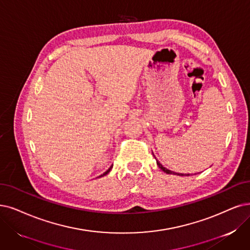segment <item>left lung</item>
<instances>
[{"label":"left lung","mask_w":250,"mask_h":250,"mask_svg":"<svg viewBox=\"0 0 250 250\" xmlns=\"http://www.w3.org/2000/svg\"><path fill=\"white\" fill-rule=\"evenodd\" d=\"M155 159H156V157H155ZM156 161H157V165L159 166V168L161 169V170H163L165 173H167V174H173V175H179V176H185V175H188V174H184V173H177V172H174V171L169 170V169H167L166 167H163V165H162L161 163H160L157 159H156Z\"/></svg>","instance_id":"8db88e82"}]
</instances>
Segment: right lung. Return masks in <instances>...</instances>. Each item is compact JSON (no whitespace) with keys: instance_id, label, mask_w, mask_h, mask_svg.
<instances>
[{"instance_id":"right-lung-1","label":"right lung","mask_w":250,"mask_h":250,"mask_svg":"<svg viewBox=\"0 0 250 250\" xmlns=\"http://www.w3.org/2000/svg\"><path fill=\"white\" fill-rule=\"evenodd\" d=\"M112 168H113V166H111V167H109V168H108V169H107V170H106V171H105V172H104V173H103V174H102V175H101V176H104V175H106V174H107V173H108V172H109V171H111V169H112ZM101 176H99V177H101Z\"/></svg>"}]
</instances>
